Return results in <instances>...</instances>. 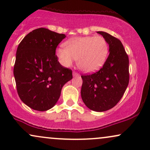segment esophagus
Returning a JSON list of instances; mask_svg holds the SVG:
<instances>
[{"instance_id": "obj_1", "label": "esophagus", "mask_w": 150, "mask_h": 150, "mask_svg": "<svg viewBox=\"0 0 150 150\" xmlns=\"http://www.w3.org/2000/svg\"><path fill=\"white\" fill-rule=\"evenodd\" d=\"M73 76H79V75H80V74L79 73H77V72H75V71H73Z\"/></svg>"}]
</instances>
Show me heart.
<instances>
[{
    "label": "heart",
    "instance_id": "obj_1",
    "mask_svg": "<svg viewBox=\"0 0 150 150\" xmlns=\"http://www.w3.org/2000/svg\"><path fill=\"white\" fill-rule=\"evenodd\" d=\"M108 53V45L101 36L74 37L56 49V56L63 66L70 67L77 58L81 70L91 73L101 68Z\"/></svg>",
    "mask_w": 150,
    "mask_h": 150
}]
</instances>
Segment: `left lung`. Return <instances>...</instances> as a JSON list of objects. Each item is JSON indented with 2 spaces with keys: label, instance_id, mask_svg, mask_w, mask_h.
<instances>
[{
  "label": "left lung",
  "instance_id": "left-lung-1",
  "mask_svg": "<svg viewBox=\"0 0 150 150\" xmlns=\"http://www.w3.org/2000/svg\"><path fill=\"white\" fill-rule=\"evenodd\" d=\"M109 55L102 68L91 75H82L81 97L89 109L98 112L111 109L120 100L129 83V59L119 39L104 32Z\"/></svg>",
  "mask_w": 150,
  "mask_h": 150
}]
</instances>
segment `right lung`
<instances>
[{"label":"right lung","instance_id":"add662e5","mask_svg":"<svg viewBox=\"0 0 150 150\" xmlns=\"http://www.w3.org/2000/svg\"><path fill=\"white\" fill-rule=\"evenodd\" d=\"M66 36L46 28L34 30L19 44L14 65L17 91L22 102L44 111L56 104L72 70L58 61L56 49Z\"/></svg>","mask_w":150,"mask_h":150}]
</instances>
